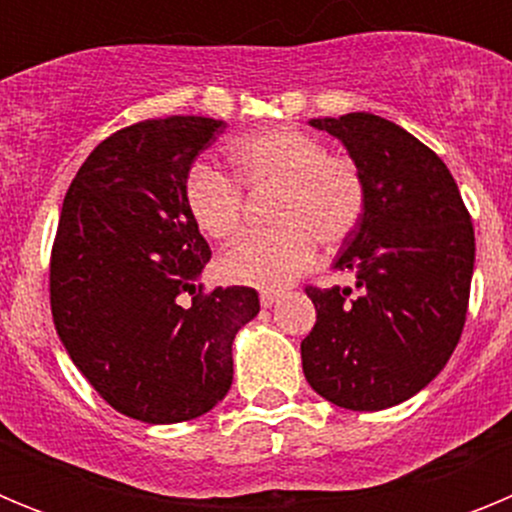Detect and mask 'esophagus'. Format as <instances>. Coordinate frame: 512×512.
Instances as JSON below:
<instances>
[{"instance_id":"obj_1","label":"esophagus","mask_w":512,"mask_h":512,"mask_svg":"<svg viewBox=\"0 0 512 512\" xmlns=\"http://www.w3.org/2000/svg\"><path fill=\"white\" fill-rule=\"evenodd\" d=\"M279 297H282L279 292H261V297H259L261 307H271L274 302H279Z\"/></svg>"}]
</instances>
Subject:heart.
I'll return each instance as SVG.
<instances>
[{
	"label": "heart",
	"mask_w": 512,
	"mask_h": 512,
	"mask_svg": "<svg viewBox=\"0 0 512 512\" xmlns=\"http://www.w3.org/2000/svg\"><path fill=\"white\" fill-rule=\"evenodd\" d=\"M228 174L207 161L189 166L184 205L194 225L212 241L241 233L243 194L271 192L274 230L251 235L220 256L217 271L233 284L279 289L310 269L318 243L336 248L359 228L366 210V182L348 156L292 125L243 135L230 146Z\"/></svg>",
	"instance_id": "b5f03b06"
}]
</instances>
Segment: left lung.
Returning a JSON list of instances; mask_svg holds the SVG:
<instances>
[{
    "instance_id": "left-lung-1",
    "label": "left lung",
    "mask_w": 512,
    "mask_h": 512,
    "mask_svg": "<svg viewBox=\"0 0 512 512\" xmlns=\"http://www.w3.org/2000/svg\"><path fill=\"white\" fill-rule=\"evenodd\" d=\"M346 146L366 182V210L336 269L351 287H307L318 310L302 341L310 387L346 410H384L436 379L464 330L474 228L441 158L369 112L310 120Z\"/></svg>"
}]
</instances>
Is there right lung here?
I'll use <instances>...</instances> for the list:
<instances>
[{
    "label": "right lung",
    "instance_id": "add662e5",
    "mask_svg": "<svg viewBox=\"0 0 512 512\" xmlns=\"http://www.w3.org/2000/svg\"><path fill=\"white\" fill-rule=\"evenodd\" d=\"M225 128L171 115L102 140L74 176L51 253V310L104 402L143 423L205 415L233 384V338L259 315L251 287H197L210 246L184 176Z\"/></svg>",
    "mask_w": 512,
    "mask_h": 512
}]
</instances>
